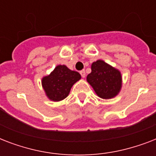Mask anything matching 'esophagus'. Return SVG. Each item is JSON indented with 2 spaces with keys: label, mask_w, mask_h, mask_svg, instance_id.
Instances as JSON below:
<instances>
[{
  "label": "esophagus",
  "mask_w": 156,
  "mask_h": 156,
  "mask_svg": "<svg viewBox=\"0 0 156 156\" xmlns=\"http://www.w3.org/2000/svg\"><path fill=\"white\" fill-rule=\"evenodd\" d=\"M80 74H81V76H82V78H85V77H86L85 70H81L80 71Z\"/></svg>",
  "instance_id": "34e87169"
}]
</instances>
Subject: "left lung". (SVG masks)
<instances>
[{"instance_id": "1", "label": "left lung", "mask_w": 156, "mask_h": 156, "mask_svg": "<svg viewBox=\"0 0 156 156\" xmlns=\"http://www.w3.org/2000/svg\"><path fill=\"white\" fill-rule=\"evenodd\" d=\"M87 81L96 95L104 100L116 96L122 85L121 72L102 60L91 64V73L87 75Z\"/></svg>"}]
</instances>
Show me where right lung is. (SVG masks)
Segmentation results:
<instances>
[{
    "instance_id": "right-lung-1",
    "label": "right lung",
    "mask_w": 156,
    "mask_h": 156,
    "mask_svg": "<svg viewBox=\"0 0 156 156\" xmlns=\"http://www.w3.org/2000/svg\"><path fill=\"white\" fill-rule=\"evenodd\" d=\"M80 79V73L77 71L59 65L49 75L42 78V87L50 100L58 102L68 96L71 87Z\"/></svg>"
}]
</instances>
